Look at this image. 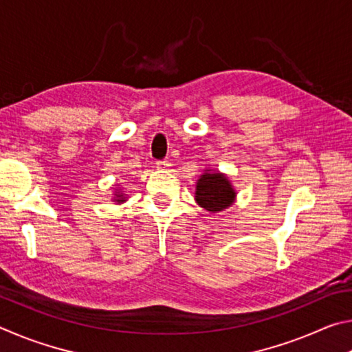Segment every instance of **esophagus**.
<instances>
[{
    "instance_id": "34e87169",
    "label": "esophagus",
    "mask_w": 352,
    "mask_h": 352,
    "mask_svg": "<svg viewBox=\"0 0 352 352\" xmlns=\"http://www.w3.org/2000/svg\"><path fill=\"white\" fill-rule=\"evenodd\" d=\"M155 164H157L158 169H168L169 166H170L169 162H164V160H160V162H157Z\"/></svg>"
}]
</instances>
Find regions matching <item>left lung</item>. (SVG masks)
<instances>
[{
	"label": "left lung",
	"instance_id": "1",
	"mask_svg": "<svg viewBox=\"0 0 352 352\" xmlns=\"http://www.w3.org/2000/svg\"><path fill=\"white\" fill-rule=\"evenodd\" d=\"M236 190L222 172L206 169L197 180L195 201L210 212H220L234 204Z\"/></svg>",
	"mask_w": 352,
	"mask_h": 352
}]
</instances>
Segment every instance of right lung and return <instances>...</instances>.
I'll return each mask as SVG.
<instances>
[{
  "label": "right lung",
  "mask_w": 352,
  "mask_h": 352,
  "mask_svg": "<svg viewBox=\"0 0 352 352\" xmlns=\"http://www.w3.org/2000/svg\"><path fill=\"white\" fill-rule=\"evenodd\" d=\"M115 195H116L115 201H118V204H122V201H126V197H124L122 192H118V194H115Z\"/></svg>",
  "instance_id": "add662e5"
}]
</instances>
